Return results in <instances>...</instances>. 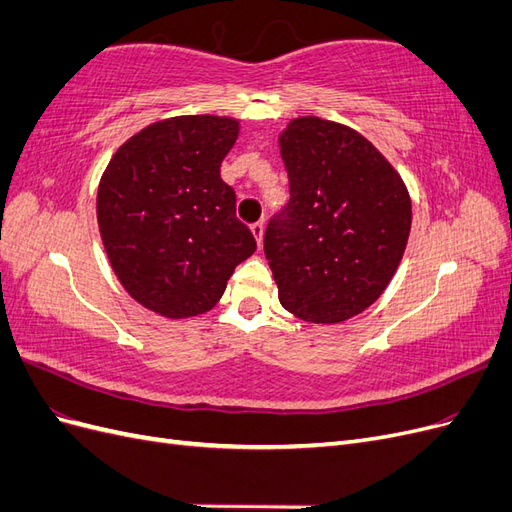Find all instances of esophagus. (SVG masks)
<instances>
[{
  "label": "esophagus",
  "instance_id": "esophagus-1",
  "mask_svg": "<svg viewBox=\"0 0 512 512\" xmlns=\"http://www.w3.org/2000/svg\"><path fill=\"white\" fill-rule=\"evenodd\" d=\"M250 228H252V232H254V237H256V241H258V245H262V235H265V224L256 222V224H252Z\"/></svg>",
  "mask_w": 512,
  "mask_h": 512
}]
</instances>
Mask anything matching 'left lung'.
I'll use <instances>...</instances> for the list:
<instances>
[{
    "instance_id": "1",
    "label": "left lung",
    "mask_w": 512,
    "mask_h": 512,
    "mask_svg": "<svg viewBox=\"0 0 512 512\" xmlns=\"http://www.w3.org/2000/svg\"><path fill=\"white\" fill-rule=\"evenodd\" d=\"M290 200L265 230L288 312L333 324L361 314L404 256L412 207L404 181L367 138L318 117L280 136Z\"/></svg>"
}]
</instances>
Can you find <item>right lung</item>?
<instances>
[{"label":"right lung","instance_id":"1","mask_svg":"<svg viewBox=\"0 0 512 512\" xmlns=\"http://www.w3.org/2000/svg\"><path fill=\"white\" fill-rule=\"evenodd\" d=\"M237 134L228 117L166 119L132 136L106 168L98 190L104 250L123 288L151 312H209L256 252L237 220L235 190L220 177Z\"/></svg>","mask_w":512,"mask_h":512}]
</instances>
